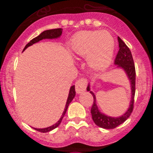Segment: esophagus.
<instances>
[{
  "label": "esophagus",
  "mask_w": 153,
  "mask_h": 153,
  "mask_svg": "<svg viewBox=\"0 0 153 153\" xmlns=\"http://www.w3.org/2000/svg\"><path fill=\"white\" fill-rule=\"evenodd\" d=\"M86 86H87V79L82 78L79 79L75 83V91L77 94H81L83 91H86Z\"/></svg>",
  "instance_id": "esophagus-1"
}]
</instances>
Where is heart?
Instances as JSON below:
<instances>
[{"label":"heart","instance_id":"1","mask_svg":"<svg viewBox=\"0 0 153 153\" xmlns=\"http://www.w3.org/2000/svg\"><path fill=\"white\" fill-rule=\"evenodd\" d=\"M115 49L113 36L107 31H82L77 32L70 42L74 55H87V62L92 68L102 70L111 62Z\"/></svg>","mask_w":153,"mask_h":153}]
</instances>
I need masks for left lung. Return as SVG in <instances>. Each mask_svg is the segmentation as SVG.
<instances>
[{"mask_svg":"<svg viewBox=\"0 0 153 153\" xmlns=\"http://www.w3.org/2000/svg\"><path fill=\"white\" fill-rule=\"evenodd\" d=\"M119 44V51L117 54L115 58L114 64L117 65V67H121L125 71L127 74L131 84V91H132V98L131 102L128 110L121 117H113L107 116L105 114L101 113L100 110L98 109V107L96 103V97L94 94L91 91L90 88V84L86 88V91H90V93L93 95L94 103L91 107V115L94 122L98 126L103 128H114L120 126L121 124L127 120L132 114L133 109V104H134V96H135V85H136V70L135 65L133 62V55L131 53L130 50L128 48L127 45L123 42V40L117 37Z\"/></svg>","mask_w":153,"mask_h":153,"instance_id":"8db88e82","label":"left lung"}]
</instances>
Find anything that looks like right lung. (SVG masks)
<instances>
[{"label":"right lung","mask_w":153,"mask_h":153,"mask_svg":"<svg viewBox=\"0 0 153 153\" xmlns=\"http://www.w3.org/2000/svg\"><path fill=\"white\" fill-rule=\"evenodd\" d=\"M62 28H55V29H50V30H46V31H44L42 33L36 36L34 39H32L31 41L28 43V44L25 47V48L23 50V51H25V49L28 48L29 46H32V44H36L37 42L40 41L42 39H56V38H59V37L62 35ZM74 96H75V88H74V86H72L70 89L69 91V94H68V98H67V103H66V106H65L64 111L62 113V116L60 117V119L59 121L55 124V125H53L51 126H49L48 128H35L36 130L39 131V132H41V133H48V132H50L54 128H57L58 126H59L60 123H61V121H62V118H63V117H64L65 114H66V112L67 110V108H68V105L71 102V101L74 99Z\"/></svg>","instance_id":"right-lung-1"}]
</instances>
